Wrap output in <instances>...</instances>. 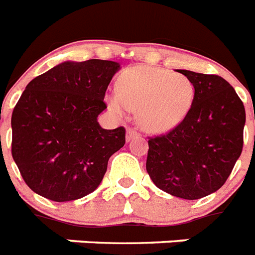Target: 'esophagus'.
Returning a JSON list of instances; mask_svg holds the SVG:
<instances>
[{"instance_id":"obj_1","label":"esophagus","mask_w":255,"mask_h":255,"mask_svg":"<svg viewBox=\"0 0 255 255\" xmlns=\"http://www.w3.org/2000/svg\"><path fill=\"white\" fill-rule=\"evenodd\" d=\"M137 137H139V133H138L137 130L129 128V129H128V131H126V140H128V142H130V140L134 139V138H137Z\"/></svg>"}]
</instances>
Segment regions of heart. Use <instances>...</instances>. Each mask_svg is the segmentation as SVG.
I'll list each match as a JSON object with an SVG mask.
<instances>
[{
    "instance_id": "1",
    "label": "heart",
    "mask_w": 255,
    "mask_h": 255,
    "mask_svg": "<svg viewBox=\"0 0 255 255\" xmlns=\"http://www.w3.org/2000/svg\"><path fill=\"white\" fill-rule=\"evenodd\" d=\"M193 96L195 87L185 75L135 66L121 73L118 89L108 92L107 103L109 109L120 116L129 109H138V122L143 129L166 133L187 117Z\"/></svg>"
}]
</instances>
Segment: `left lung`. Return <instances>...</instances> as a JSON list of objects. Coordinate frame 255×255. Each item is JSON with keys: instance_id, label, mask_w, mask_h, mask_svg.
Returning <instances> with one entry per match:
<instances>
[{"instance_id": "8db88e82", "label": "left lung", "mask_w": 255, "mask_h": 255, "mask_svg": "<svg viewBox=\"0 0 255 255\" xmlns=\"http://www.w3.org/2000/svg\"><path fill=\"white\" fill-rule=\"evenodd\" d=\"M178 72L195 87L192 107L170 133L148 139L146 170L159 189L196 200L221 188L241 155L245 108L223 77Z\"/></svg>"}]
</instances>
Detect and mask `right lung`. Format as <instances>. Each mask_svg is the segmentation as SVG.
I'll list each match as a JSON object with an SVG mask.
<instances>
[{
    "label": "right lung",
    "mask_w": 255,
    "mask_h": 255,
    "mask_svg": "<svg viewBox=\"0 0 255 255\" xmlns=\"http://www.w3.org/2000/svg\"><path fill=\"white\" fill-rule=\"evenodd\" d=\"M118 70L111 60H68L28 83L11 116V155L34 192L63 203L99 187L125 144V128L107 130L97 121Z\"/></svg>",
    "instance_id": "add662e5"
}]
</instances>
